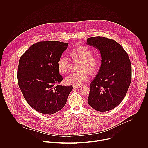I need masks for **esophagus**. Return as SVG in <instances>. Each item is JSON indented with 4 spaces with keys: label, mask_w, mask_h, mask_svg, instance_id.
I'll list each match as a JSON object with an SVG mask.
<instances>
[{
    "label": "esophagus",
    "mask_w": 148,
    "mask_h": 148,
    "mask_svg": "<svg viewBox=\"0 0 148 148\" xmlns=\"http://www.w3.org/2000/svg\"><path fill=\"white\" fill-rule=\"evenodd\" d=\"M81 86H76V85H73V88L76 89V88H80Z\"/></svg>",
    "instance_id": "34e87169"
}]
</instances>
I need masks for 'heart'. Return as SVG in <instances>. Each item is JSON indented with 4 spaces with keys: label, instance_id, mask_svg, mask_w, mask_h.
Returning <instances> with one entry per match:
<instances>
[{
    "label": "heart",
    "instance_id": "heart-1",
    "mask_svg": "<svg viewBox=\"0 0 148 148\" xmlns=\"http://www.w3.org/2000/svg\"><path fill=\"white\" fill-rule=\"evenodd\" d=\"M73 60L80 62L79 70L80 72L72 73L65 79L67 84L79 86L86 82L89 79L87 71L89 73H94L97 69L99 63L96 58L92 56V52L84 46H78L71 52ZM70 62L66 56H61L58 62L59 71L62 73H66L70 69Z\"/></svg>",
    "mask_w": 148,
    "mask_h": 148
}]
</instances>
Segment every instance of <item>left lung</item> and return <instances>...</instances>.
Masks as SVG:
<instances>
[{"label": "left lung", "instance_id": "8db88e82", "mask_svg": "<svg viewBox=\"0 0 148 148\" xmlns=\"http://www.w3.org/2000/svg\"><path fill=\"white\" fill-rule=\"evenodd\" d=\"M87 44L98 49L101 65L90 84L88 104L100 112L110 110L119 106L126 96L132 80L129 56L115 40L103 36L89 38Z\"/></svg>", "mask_w": 148, "mask_h": 148}]
</instances>
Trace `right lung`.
<instances>
[{"instance_id":"add662e5","label":"right lung","mask_w":148,"mask_h":148,"mask_svg":"<svg viewBox=\"0 0 148 148\" xmlns=\"http://www.w3.org/2000/svg\"><path fill=\"white\" fill-rule=\"evenodd\" d=\"M68 43L43 41L32 44L21 55L18 82L28 104L39 113L52 114L61 110L73 89L60 84L63 80L58 62Z\"/></svg>"}]
</instances>
